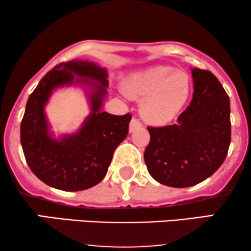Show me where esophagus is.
Masks as SVG:
<instances>
[{
  "label": "esophagus",
  "instance_id": "34e87169",
  "mask_svg": "<svg viewBox=\"0 0 251 251\" xmlns=\"http://www.w3.org/2000/svg\"><path fill=\"white\" fill-rule=\"evenodd\" d=\"M142 126H143V125H142V122L139 121V119L132 118V120H131V121H130V125H129V131H130V132L135 131V130L139 129Z\"/></svg>",
  "mask_w": 251,
  "mask_h": 251
}]
</instances>
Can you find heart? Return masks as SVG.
<instances>
[{
	"label": "heart",
	"instance_id": "1",
	"mask_svg": "<svg viewBox=\"0 0 251 251\" xmlns=\"http://www.w3.org/2000/svg\"><path fill=\"white\" fill-rule=\"evenodd\" d=\"M130 98H144L140 113L152 125H164L176 116L190 95V78L170 66H154L135 73L123 83Z\"/></svg>",
	"mask_w": 251,
	"mask_h": 251
}]
</instances>
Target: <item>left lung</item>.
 Instances as JSON below:
<instances>
[{
	"label": "left lung",
	"mask_w": 251,
	"mask_h": 251,
	"mask_svg": "<svg viewBox=\"0 0 251 251\" xmlns=\"http://www.w3.org/2000/svg\"><path fill=\"white\" fill-rule=\"evenodd\" d=\"M193 99L175 125L147 126V170L160 184L188 187L207 179L224 162L231 143L229 98L210 71L192 68Z\"/></svg>",
	"instance_id": "1"
}]
</instances>
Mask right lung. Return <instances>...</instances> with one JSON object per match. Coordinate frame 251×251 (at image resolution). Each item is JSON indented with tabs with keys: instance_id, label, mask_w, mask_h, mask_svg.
Returning <instances> with one entry per match:
<instances>
[{
	"instance_id": "right-lung-1",
	"label": "right lung",
	"mask_w": 251,
	"mask_h": 251,
	"mask_svg": "<svg viewBox=\"0 0 251 251\" xmlns=\"http://www.w3.org/2000/svg\"><path fill=\"white\" fill-rule=\"evenodd\" d=\"M75 75L102 85H94L93 112L80 131L60 141L52 140L47 132L44 105L53 88L70 84ZM106 77L105 68L94 63H61L48 72L30 94L20 125V142L30 170L49 186L61 191H83L100 183L115 149L128 135L132 118L130 113L112 115L100 111L108 84Z\"/></svg>"
}]
</instances>
